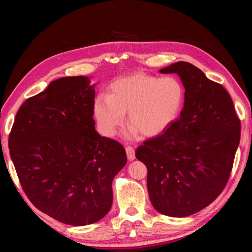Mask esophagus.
I'll list each match as a JSON object with an SVG mask.
<instances>
[{"instance_id": "obj_1", "label": "esophagus", "mask_w": 252, "mask_h": 252, "mask_svg": "<svg viewBox=\"0 0 252 252\" xmlns=\"http://www.w3.org/2000/svg\"><path fill=\"white\" fill-rule=\"evenodd\" d=\"M125 149H126L127 158L129 159V161H133V159L135 158V152H134L133 147H131V146H127Z\"/></svg>"}]
</instances>
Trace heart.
Returning <instances> with one entry per match:
<instances>
[{
	"label": "heart",
	"instance_id": "1",
	"mask_svg": "<svg viewBox=\"0 0 252 252\" xmlns=\"http://www.w3.org/2000/svg\"><path fill=\"white\" fill-rule=\"evenodd\" d=\"M185 91L172 77L158 78L136 72L113 82L109 95L94 101V117L104 134L116 135L125 124V113L131 124L127 132L133 139L141 132L155 136L167 130L178 120L184 104Z\"/></svg>",
	"mask_w": 252,
	"mask_h": 252
}]
</instances>
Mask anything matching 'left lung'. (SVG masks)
<instances>
[{
  "label": "left lung",
  "mask_w": 252,
  "mask_h": 252,
  "mask_svg": "<svg viewBox=\"0 0 252 252\" xmlns=\"http://www.w3.org/2000/svg\"><path fill=\"white\" fill-rule=\"evenodd\" d=\"M177 73L185 88L180 118L135 157L147 167V188L155 209L184 218L207 207L230 177L241 136L231 97L219 83L187 62L159 70Z\"/></svg>",
  "instance_id": "obj_1"
}]
</instances>
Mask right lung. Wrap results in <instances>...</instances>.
Returning <instances> with one entry per match:
<instances>
[{
  "label": "right lung",
  "instance_id": "right-lung-1",
  "mask_svg": "<svg viewBox=\"0 0 252 252\" xmlns=\"http://www.w3.org/2000/svg\"><path fill=\"white\" fill-rule=\"evenodd\" d=\"M88 77L51 82L20 107L8 139L23 190L61 223L97 222L112 205V180L127 162L119 142L101 136Z\"/></svg>",
  "mask_w": 252,
  "mask_h": 252
}]
</instances>
